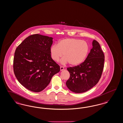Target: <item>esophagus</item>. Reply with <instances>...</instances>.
<instances>
[{
  "mask_svg": "<svg viewBox=\"0 0 123 123\" xmlns=\"http://www.w3.org/2000/svg\"><path fill=\"white\" fill-rule=\"evenodd\" d=\"M60 70H61V71H62V70H64V67H63V66H60Z\"/></svg>",
  "mask_w": 123,
  "mask_h": 123,
  "instance_id": "1",
  "label": "esophagus"
}]
</instances>
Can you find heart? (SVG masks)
Instances as JSON below:
<instances>
[{"mask_svg":"<svg viewBox=\"0 0 123 123\" xmlns=\"http://www.w3.org/2000/svg\"><path fill=\"white\" fill-rule=\"evenodd\" d=\"M89 46L85 41L75 38H65L60 40L58 45H52L50 49L51 58L55 61L59 59L62 64L76 66L83 63L89 54Z\"/></svg>","mask_w":123,"mask_h":123,"instance_id":"b5f03b06","label":"heart"}]
</instances>
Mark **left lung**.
I'll return each mask as SVG.
<instances>
[{
    "mask_svg": "<svg viewBox=\"0 0 123 123\" xmlns=\"http://www.w3.org/2000/svg\"><path fill=\"white\" fill-rule=\"evenodd\" d=\"M93 48L85 61L80 64L67 68L70 77L66 83L68 89L75 93L87 91L99 80L104 67L105 55L95 40Z\"/></svg>",
    "mask_w": 123,
    "mask_h": 123,
    "instance_id": "1",
    "label": "left lung"
}]
</instances>
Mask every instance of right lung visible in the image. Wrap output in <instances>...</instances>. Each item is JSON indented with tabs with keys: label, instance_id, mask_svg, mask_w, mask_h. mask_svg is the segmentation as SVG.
Wrapping results in <instances>:
<instances>
[{
	"label": "right lung",
	"instance_id": "right-lung-1",
	"mask_svg": "<svg viewBox=\"0 0 123 123\" xmlns=\"http://www.w3.org/2000/svg\"><path fill=\"white\" fill-rule=\"evenodd\" d=\"M53 38L35 34L26 38L14 53L13 68L18 81L27 89L39 92L49 84L60 66L51 58Z\"/></svg>",
	"mask_w": 123,
	"mask_h": 123
}]
</instances>
